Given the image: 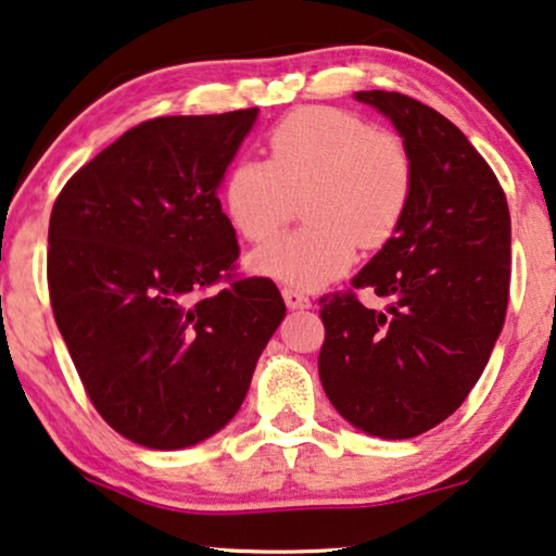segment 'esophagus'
<instances>
[{"label":"esophagus","mask_w":556,"mask_h":556,"mask_svg":"<svg viewBox=\"0 0 556 556\" xmlns=\"http://www.w3.org/2000/svg\"><path fill=\"white\" fill-rule=\"evenodd\" d=\"M281 296H285V302H287L289 309H307V307H312L309 296L304 294V292H300V289H294V287H281Z\"/></svg>","instance_id":"1"}]
</instances>
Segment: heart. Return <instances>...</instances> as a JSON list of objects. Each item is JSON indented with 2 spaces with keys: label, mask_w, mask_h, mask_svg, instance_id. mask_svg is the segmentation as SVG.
<instances>
[{
  "label": "heart",
  "mask_w": 556,
  "mask_h": 556,
  "mask_svg": "<svg viewBox=\"0 0 556 556\" xmlns=\"http://www.w3.org/2000/svg\"><path fill=\"white\" fill-rule=\"evenodd\" d=\"M413 193V159L395 132L338 108H296L269 132V161L241 159L224 184V206L247 241H267L304 197L309 224L281 233L252 269L296 287L345 275L363 249H378L401 226Z\"/></svg>",
  "instance_id": "obj_1"
}]
</instances>
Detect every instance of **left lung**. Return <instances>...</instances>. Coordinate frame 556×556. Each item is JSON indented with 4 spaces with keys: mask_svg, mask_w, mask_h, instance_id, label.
Segmentation results:
<instances>
[{
    "mask_svg": "<svg viewBox=\"0 0 556 556\" xmlns=\"http://www.w3.org/2000/svg\"><path fill=\"white\" fill-rule=\"evenodd\" d=\"M355 98L401 132L413 193L353 279L388 307H365L353 289L319 300V380L348 424L401 441L448 418L489 363L509 304L511 218L494 170L448 118L401 92Z\"/></svg>",
    "mask_w": 556,
    "mask_h": 556,
    "instance_id": "left-lung-1",
    "label": "left lung"
}]
</instances>
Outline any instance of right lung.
I'll return each instance as SVG.
<instances>
[{"label": "right lung", "mask_w": 556, "mask_h": 556, "mask_svg": "<svg viewBox=\"0 0 556 556\" xmlns=\"http://www.w3.org/2000/svg\"><path fill=\"white\" fill-rule=\"evenodd\" d=\"M256 113L140 123L85 163L52 206L54 323L96 410L146 448L222 431L285 319L275 281L231 275L237 231L216 197ZM218 280V293L202 294Z\"/></svg>", "instance_id": "add662e5"}]
</instances>
